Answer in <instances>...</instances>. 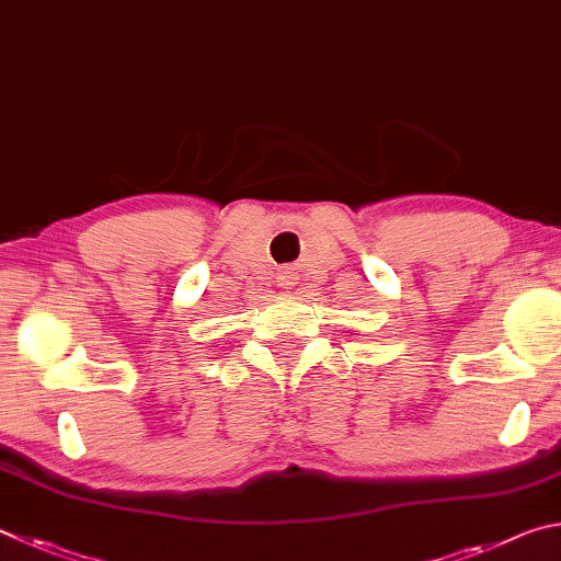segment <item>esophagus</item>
Wrapping results in <instances>:
<instances>
[{
    "label": "esophagus",
    "instance_id": "1",
    "mask_svg": "<svg viewBox=\"0 0 561 561\" xmlns=\"http://www.w3.org/2000/svg\"><path fill=\"white\" fill-rule=\"evenodd\" d=\"M288 280H290V275H288V273H280V275H278V283H280V286H288Z\"/></svg>",
    "mask_w": 561,
    "mask_h": 561
}]
</instances>
